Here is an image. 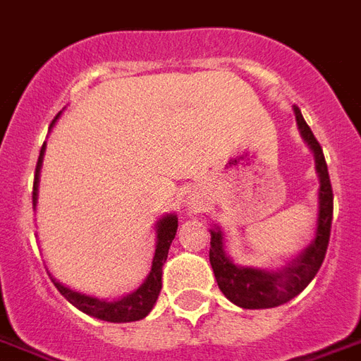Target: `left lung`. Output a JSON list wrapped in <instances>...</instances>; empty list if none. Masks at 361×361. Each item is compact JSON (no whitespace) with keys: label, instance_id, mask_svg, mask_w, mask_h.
I'll use <instances>...</instances> for the list:
<instances>
[{"label":"left lung","instance_id":"8db88e82","mask_svg":"<svg viewBox=\"0 0 361 361\" xmlns=\"http://www.w3.org/2000/svg\"><path fill=\"white\" fill-rule=\"evenodd\" d=\"M297 126L301 136L310 145L314 153L316 172L320 178L318 189V221H316V235L310 246L302 250L295 259H291L280 271H261L252 267H238L227 257L224 250V235L219 227L212 229L210 240V263L216 274L217 286L231 302L242 309H272L291 301L299 295L316 272L320 271L324 257H326L329 233H331V219H334V191L327 174V164L324 151L314 137L310 126L305 123L301 109L293 106Z\"/></svg>","mask_w":361,"mask_h":361}]
</instances>
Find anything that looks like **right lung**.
<instances>
[{
	"label": "right lung",
	"mask_w": 361,
	"mask_h": 361,
	"mask_svg": "<svg viewBox=\"0 0 361 361\" xmlns=\"http://www.w3.org/2000/svg\"><path fill=\"white\" fill-rule=\"evenodd\" d=\"M56 121V119H54ZM52 121V123H54ZM52 126V125H51ZM43 153H45V144L39 151V159H37V166H35V180H34V192H32V200H34V208L37 204V187H39V172L41 162H43ZM176 231H178V217L174 214L161 217L157 221V244H155V255H153V263H151V271L144 284L140 286L136 291H132L123 299L117 301H106V299H98V297L85 295L79 291H73L66 288L52 279L56 290L68 299V301L77 307V309L85 312V314L94 316L98 320L114 322V324H125V322H136L142 320L149 314L153 305L159 299L162 288V265L169 257L170 244L174 240Z\"/></svg>",
	"instance_id": "right-lung-1"
}]
</instances>
